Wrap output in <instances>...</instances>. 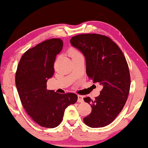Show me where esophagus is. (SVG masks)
<instances>
[{
  "label": "esophagus",
  "mask_w": 148,
  "mask_h": 148,
  "mask_svg": "<svg viewBox=\"0 0 148 148\" xmlns=\"http://www.w3.org/2000/svg\"><path fill=\"white\" fill-rule=\"evenodd\" d=\"M77 101H78L79 103H83V97L82 96V95H78V100H77Z\"/></svg>",
  "instance_id": "34e87169"
}]
</instances>
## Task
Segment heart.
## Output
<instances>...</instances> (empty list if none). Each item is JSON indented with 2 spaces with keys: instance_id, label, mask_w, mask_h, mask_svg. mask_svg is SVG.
<instances>
[{
  "instance_id": "heart-1",
  "label": "heart",
  "mask_w": 148,
  "mask_h": 148,
  "mask_svg": "<svg viewBox=\"0 0 148 148\" xmlns=\"http://www.w3.org/2000/svg\"><path fill=\"white\" fill-rule=\"evenodd\" d=\"M69 56L71 57V58H75V57H77V56H82L81 52L79 51L78 50H77V49L75 48L70 49L69 51Z\"/></svg>"
}]
</instances>
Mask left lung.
<instances>
[{
	"instance_id": "left-lung-1",
	"label": "left lung",
	"mask_w": 148,
	"mask_h": 148,
	"mask_svg": "<svg viewBox=\"0 0 148 148\" xmlns=\"http://www.w3.org/2000/svg\"><path fill=\"white\" fill-rule=\"evenodd\" d=\"M70 42L85 56L87 76L103 88L95 100L83 99L92 108L83 121L91 128L107 126L121 112L128 99L130 75L126 58L116 44L105 36L79 34Z\"/></svg>"
}]
</instances>
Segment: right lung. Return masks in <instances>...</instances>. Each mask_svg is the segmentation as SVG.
Here are the masks:
<instances>
[{
	"instance_id": "add662e5",
	"label": "right lung",
	"mask_w": 148,
	"mask_h": 148,
	"mask_svg": "<svg viewBox=\"0 0 148 148\" xmlns=\"http://www.w3.org/2000/svg\"><path fill=\"white\" fill-rule=\"evenodd\" d=\"M60 38L45 40L29 49L18 65L16 86L22 106L40 126L56 128L62 121L65 108L77 101V95L60 94L47 89V81L54 74L56 56L63 48Z\"/></svg>"
}]
</instances>
